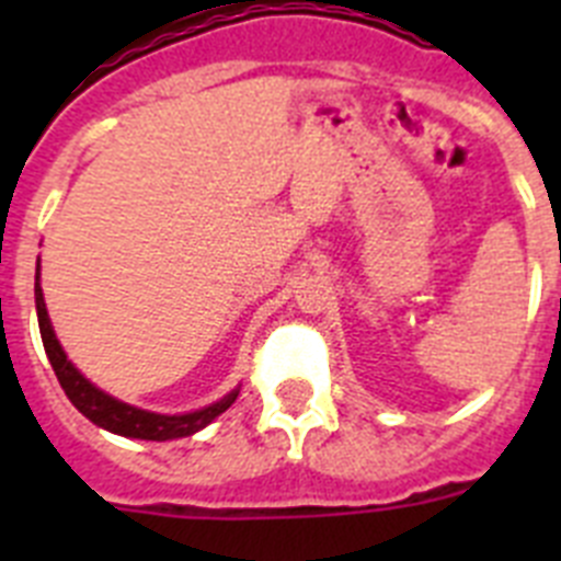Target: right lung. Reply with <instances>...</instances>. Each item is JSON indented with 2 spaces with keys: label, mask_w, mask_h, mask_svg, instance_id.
<instances>
[{
  "label": "right lung",
  "mask_w": 561,
  "mask_h": 561,
  "mask_svg": "<svg viewBox=\"0 0 561 561\" xmlns=\"http://www.w3.org/2000/svg\"><path fill=\"white\" fill-rule=\"evenodd\" d=\"M38 280V272H36ZM36 311H38V329H42V342L44 351H47V359L56 370L58 381H61L64 393L67 399L87 415L92 424L108 430V433L126 435V438H142V440H173V438H185V435L199 433L210 424L216 415L225 413L232 401L238 399V388L230 390L221 401L210 404V408L193 410V413L185 415H160V413H148V410L131 408L126 401H117L114 396L103 393L101 388H95L92 381L83 379L78 374V368L64 354L61 342L56 340V331L49 325L47 306H44L42 286L36 284Z\"/></svg>",
  "instance_id": "add662e5"
}]
</instances>
